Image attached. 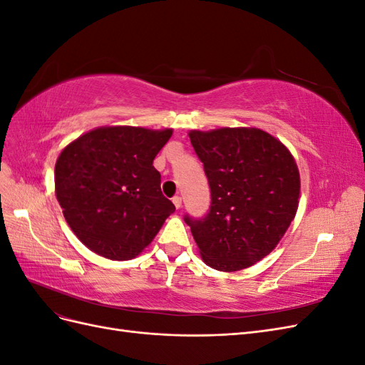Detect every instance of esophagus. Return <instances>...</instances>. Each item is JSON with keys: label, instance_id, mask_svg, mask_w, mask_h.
Returning <instances> with one entry per match:
<instances>
[{"label": "esophagus", "instance_id": "34e87169", "mask_svg": "<svg viewBox=\"0 0 365 365\" xmlns=\"http://www.w3.org/2000/svg\"><path fill=\"white\" fill-rule=\"evenodd\" d=\"M172 202L175 204V207H176V208H181V205H182V197H181L180 195H176V196H173Z\"/></svg>", "mask_w": 365, "mask_h": 365}]
</instances>
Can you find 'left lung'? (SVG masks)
<instances>
[{
	"label": "left lung",
	"instance_id": "1",
	"mask_svg": "<svg viewBox=\"0 0 365 365\" xmlns=\"http://www.w3.org/2000/svg\"><path fill=\"white\" fill-rule=\"evenodd\" d=\"M204 164L212 205L205 217L185 216L202 260L233 272L277 247L300 197V173L282 141L257 128L190 130Z\"/></svg>",
	"mask_w": 365,
	"mask_h": 365
}]
</instances>
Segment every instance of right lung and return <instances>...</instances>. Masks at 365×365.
Instances as JSON below:
<instances>
[{"label": "right lung", "instance_id": "right-lung-1", "mask_svg": "<svg viewBox=\"0 0 365 365\" xmlns=\"http://www.w3.org/2000/svg\"><path fill=\"white\" fill-rule=\"evenodd\" d=\"M172 132L102 126L61 152L56 197L86 248L111 260H130L157 236L175 205L161 193L153 158Z\"/></svg>", "mask_w": 365, "mask_h": 365}]
</instances>
